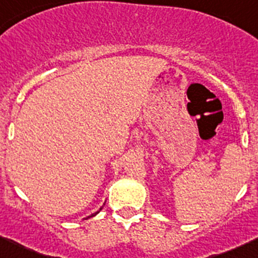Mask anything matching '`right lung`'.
<instances>
[{"label":"right lung","instance_id":"obj_1","mask_svg":"<svg viewBox=\"0 0 258 258\" xmlns=\"http://www.w3.org/2000/svg\"><path fill=\"white\" fill-rule=\"evenodd\" d=\"M100 210H102V208L99 209V211H100ZM99 211H97V212H95V214H92V215H90V216L87 217V219H89V217H93V216H95V215H97V214H99Z\"/></svg>","mask_w":258,"mask_h":258}]
</instances>
